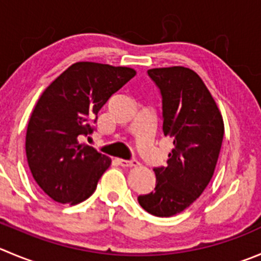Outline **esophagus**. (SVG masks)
Segmentation results:
<instances>
[{
  "label": "esophagus",
  "instance_id": "obj_1",
  "mask_svg": "<svg viewBox=\"0 0 261 261\" xmlns=\"http://www.w3.org/2000/svg\"><path fill=\"white\" fill-rule=\"evenodd\" d=\"M118 164L121 166H125V168H132V166L140 165L138 160L136 159H130V160H124V159H118Z\"/></svg>",
  "mask_w": 261,
  "mask_h": 261
}]
</instances>
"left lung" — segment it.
<instances>
[{
  "mask_svg": "<svg viewBox=\"0 0 261 261\" xmlns=\"http://www.w3.org/2000/svg\"><path fill=\"white\" fill-rule=\"evenodd\" d=\"M160 91L163 132L173 140L168 165L156 166L152 192L138 196L141 206L168 218L187 209L209 185L222 147V114L202 79L183 66L150 69Z\"/></svg>",
  "mask_w": 261,
  "mask_h": 261,
  "instance_id": "8db88e82",
  "label": "left lung"
}]
</instances>
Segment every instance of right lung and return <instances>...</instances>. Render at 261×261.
Wrapping results in <instances>:
<instances>
[{
	"mask_svg": "<svg viewBox=\"0 0 261 261\" xmlns=\"http://www.w3.org/2000/svg\"><path fill=\"white\" fill-rule=\"evenodd\" d=\"M135 75L125 66L82 61L42 93L29 119L25 152L34 180L54 201L75 205L96 191L111 160L79 138L93 133L101 108Z\"/></svg>",
	"mask_w": 261,
	"mask_h": 261,
	"instance_id": "obj_1",
	"label": "right lung"
}]
</instances>
